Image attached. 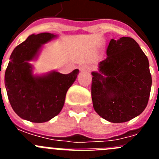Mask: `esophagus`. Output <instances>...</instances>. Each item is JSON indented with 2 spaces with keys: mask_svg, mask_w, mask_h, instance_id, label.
Masks as SVG:
<instances>
[{
  "mask_svg": "<svg viewBox=\"0 0 159 159\" xmlns=\"http://www.w3.org/2000/svg\"><path fill=\"white\" fill-rule=\"evenodd\" d=\"M91 69H92V67L89 65H87V64H84V65H82L80 67V71H83V72L90 71Z\"/></svg>",
  "mask_w": 159,
  "mask_h": 159,
  "instance_id": "esophagus-1",
  "label": "esophagus"
}]
</instances>
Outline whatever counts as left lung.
<instances>
[{
	"instance_id": "obj_1",
	"label": "left lung",
	"mask_w": 159,
	"mask_h": 159,
	"mask_svg": "<svg viewBox=\"0 0 159 159\" xmlns=\"http://www.w3.org/2000/svg\"><path fill=\"white\" fill-rule=\"evenodd\" d=\"M107 58L92 71L93 107L111 123H125L145 110L151 93L149 61L137 42L130 37L111 39Z\"/></svg>"
}]
</instances>
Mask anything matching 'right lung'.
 Here are the masks:
<instances>
[{"label":"right lung","mask_w":159,"mask_h":159,"mask_svg":"<svg viewBox=\"0 0 159 159\" xmlns=\"http://www.w3.org/2000/svg\"><path fill=\"white\" fill-rule=\"evenodd\" d=\"M43 32L32 34L14 48L5 74L8 100L15 113L32 123H44L62 110L67 90L79 70L64 75L57 71L35 75L30 61L37 60L43 44L57 38Z\"/></svg>","instance_id":"1"}]
</instances>
